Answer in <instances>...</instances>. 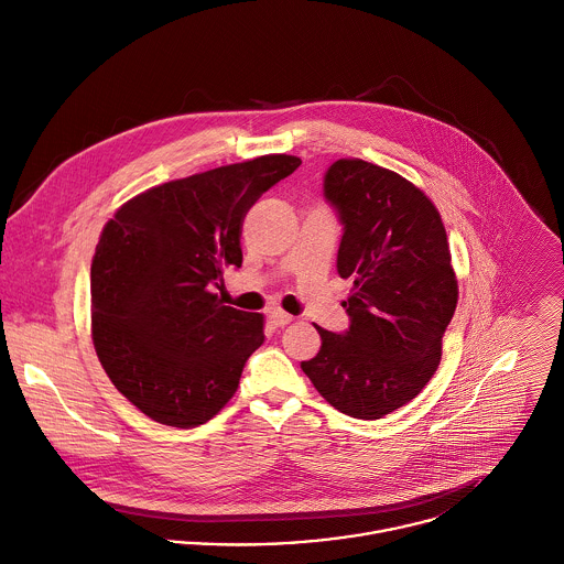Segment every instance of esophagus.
<instances>
[{
  "mask_svg": "<svg viewBox=\"0 0 564 564\" xmlns=\"http://www.w3.org/2000/svg\"><path fill=\"white\" fill-rule=\"evenodd\" d=\"M269 317H271V322H273L275 326H286V324L293 322V315H289V313L280 311V308H273V311L269 313Z\"/></svg>",
  "mask_w": 564,
  "mask_h": 564,
  "instance_id": "34e87169",
  "label": "esophagus"
}]
</instances>
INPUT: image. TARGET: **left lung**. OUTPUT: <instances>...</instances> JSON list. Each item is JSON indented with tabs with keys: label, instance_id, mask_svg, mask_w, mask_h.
<instances>
[{
	"label": "left lung",
	"instance_id": "left-lung-1",
	"mask_svg": "<svg viewBox=\"0 0 564 564\" xmlns=\"http://www.w3.org/2000/svg\"><path fill=\"white\" fill-rule=\"evenodd\" d=\"M324 198L344 227L337 273L352 280L348 328L315 326L322 348L302 370L355 419H381L412 401L441 361L458 286L445 227L430 198L399 174L339 159Z\"/></svg>",
	"mask_w": 564,
	"mask_h": 564
}]
</instances>
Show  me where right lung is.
<instances>
[{"label":"right lung","mask_w":564,"mask_h":564,"mask_svg":"<svg viewBox=\"0 0 564 564\" xmlns=\"http://www.w3.org/2000/svg\"><path fill=\"white\" fill-rule=\"evenodd\" d=\"M302 161L269 154L148 189L104 227L90 271L93 339L117 390L150 419L196 427L236 392L264 341L258 313L214 289L242 267L256 200Z\"/></svg>","instance_id":"1"}]
</instances>
